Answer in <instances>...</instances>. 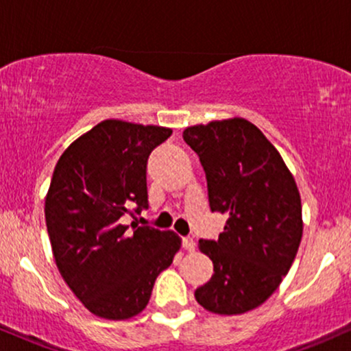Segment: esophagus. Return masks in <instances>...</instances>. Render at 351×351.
<instances>
[{"label": "esophagus", "mask_w": 351, "mask_h": 351, "mask_svg": "<svg viewBox=\"0 0 351 351\" xmlns=\"http://www.w3.org/2000/svg\"><path fill=\"white\" fill-rule=\"evenodd\" d=\"M183 247L186 249V251L193 252V251H195V247H196V243L191 239V237H183Z\"/></svg>", "instance_id": "obj_1"}]
</instances>
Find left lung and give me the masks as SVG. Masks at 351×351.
Segmentation results:
<instances>
[{"instance_id":"left-lung-1","label":"left lung","mask_w":351,"mask_h":351,"mask_svg":"<svg viewBox=\"0 0 351 351\" xmlns=\"http://www.w3.org/2000/svg\"><path fill=\"white\" fill-rule=\"evenodd\" d=\"M183 140L206 173L211 211L229 216L219 239L199 241L215 274L195 297L219 315L249 312L277 291L299 251V188L280 153L249 120L193 125Z\"/></svg>"}]
</instances>
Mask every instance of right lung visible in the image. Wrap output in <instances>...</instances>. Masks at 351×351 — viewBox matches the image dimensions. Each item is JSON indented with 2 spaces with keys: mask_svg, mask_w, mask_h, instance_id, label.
Here are the masks:
<instances>
[{
  "mask_svg": "<svg viewBox=\"0 0 351 351\" xmlns=\"http://www.w3.org/2000/svg\"><path fill=\"white\" fill-rule=\"evenodd\" d=\"M170 135L167 127L104 120L56 165L44 206L52 254L62 279L94 315H138L158 274L180 251L176 232L135 224L128 231L120 219L148 208V156Z\"/></svg>",
  "mask_w": 351,
  "mask_h": 351,
  "instance_id": "obj_1",
  "label": "right lung"
}]
</instances>
